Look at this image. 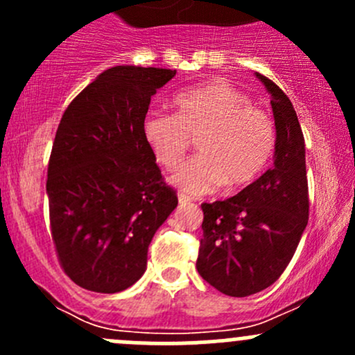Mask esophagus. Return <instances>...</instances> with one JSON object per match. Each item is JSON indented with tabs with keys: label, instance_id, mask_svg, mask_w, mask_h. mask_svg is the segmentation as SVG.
Masks as SVG:
<instances>
[{
	"label": "esophagus",
	"instance_id": "34e87169",
	"mask_svg": "<svg viewBox=\"0 0 355 355\" xmlns=\"http://www.w3.org/2000/svg\"><path fill=\"white\" fill-rule=\"evenodd\" d=\"M191 198H189V196H185V194H178V202L182 204V206H184V204H189L191 202Z\"/></svg>",
	"mask_w": 355,
	"mask_h": 355
}]
</instances>
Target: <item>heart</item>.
Instances as JSON below:
<instances>
[{
  "label": "heart",
  "mask_w": 355,
  "mask_h": 355,
  "mask_svg": "<svg viewBox=\"0 0 355 355\" xmlns=\"http://www.w3.org/2000/svg\"><path fill=\"white\" fill-rule=\"evenodd\" d=\"M175 114L151 110L142 118V137L156 163L175 170L196 139L199 155L173 175L187 194H207L227 185L239 191L264 173L277 146L266 111L250 106L245 92L223 80L185 89L173 98Z\"/></svg>",
  "instance_id": "1"
}]
</instances>
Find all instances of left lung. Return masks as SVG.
<instances>
[{
    "label": "left lung",
    "mask_w": 355,
    "mask_h": 355,
    "mask_svg": "<svg viewBox=\"0 0 355 355\" xmlns=\"http://www.w3.org/2000/svg\"><path fill=\"white\" fill-rule=\"evenodd\" d=\"M271 94L277 146L275 163L237 196L204 202L202 239L196 268L230 297L273 285L288 266L309 218L306 148L295 110L284 91L256 73Z\"/></svg>",
    "instance_id": "1"
}]
</instances>
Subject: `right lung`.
<instances>
[{"instance_id":"add662e5","label":"right lung","mask_w":355,"mask_h":355,"mask_svg":"<svg viewBox=\"0 0 355 355\" xmlns=\"http://www.w3.org/2000/svg\"><path fill=\"white\" fill-rule=\"evenodd\" d=\"M177 70L113 67L68 105L46 192L58 261L78 287L116 293L148 266V247L178 199L142 137L151 96Z\"/></svg>"}]
</instances>
